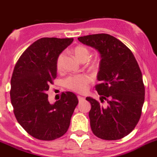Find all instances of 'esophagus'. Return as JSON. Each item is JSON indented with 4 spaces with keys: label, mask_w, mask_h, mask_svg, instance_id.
Wrapping results in <instances>:
<instances>
[{
    "label": "esophagus",
    "mask_w": 157,
    "mask_h": 157,
    "mask_svg": "<svg viewBox=\"0 0 157 157\" xmlns=\"http://www.w3.org/2000/svg\"><path fill=\"white\" fill-rule=\"evenodd\" d=\"M77 98H78L79 101H83L84 100V98H83V97L80 96V95H78V96H77Z\"/></svg>",
    "instance_id": "esophagus-1"
}]
</instances>
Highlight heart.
Instances as JSON below:
<instances>
[{
    "mask_svg": "<svg viewBox=\"0 0 157 157\" xmlns=\"http://www.w3.org/2000/svg\"><path fill=\"white\" fill-rule=\"evenodd\" d=\"M73 52L74 56L78 59L81 63H85L88 60L90 57V51L87 47L83 45H77L73 49ZM64 59H65V54L63 52L60 53L58 56L56 62V66L58 70H61L63 65ZM90 68L95 69L97 67V63L95 62L92 63L90 65ZM90 77L85 74H80V75L70 77L65 80V86L68 89L74 90L78 93L84 92L87 89V83L90 82Z\"/></svg>",
    "mask_w": 157,
    "mask_h": 157,
    "instance_id": "1",
    "label": "heart"
}]
</instances>
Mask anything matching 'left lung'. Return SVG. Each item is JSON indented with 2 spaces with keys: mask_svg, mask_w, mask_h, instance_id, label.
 <instances>
[{
  "mask_svg": "<svg viewBox=\"0 0 157 157\" xmlns=\"http://www.w3.org/2000/svg\"><path fill=\"white\" fill-rule=\"evenodd\" d=\"M78 40L94 48L101 55L95 86L103 107L87 97L91 105L89 118L94 134L105 140H117L129 134L141 117L145 100V87L139 64L124 43L108 34L81 36Z\"/></svg>",
  "mask_w": 157,
  "mask_h": 157,
  "instance_id": "left-lung-1",
  "label": "left lung"
}]
</instances>
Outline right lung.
<instances>
[{"label":"right lung","instance_id":"obj_1","mask_svg":"<svg viewBox=\"0 0 157 157\" xmlns=\"http://www.w3.org/2000/svg\"><path fill=\"white\" fill-rule=\"evenodd\" d=\"M74 39L42 38L27 48L14 68L10 97L17 122L34 138L50 141L63 136L78 104L73 92L49 103L46 91L56 77L58 56Z\"/></svg>","mask_w":157,"mask_h":157}]
</instances>
